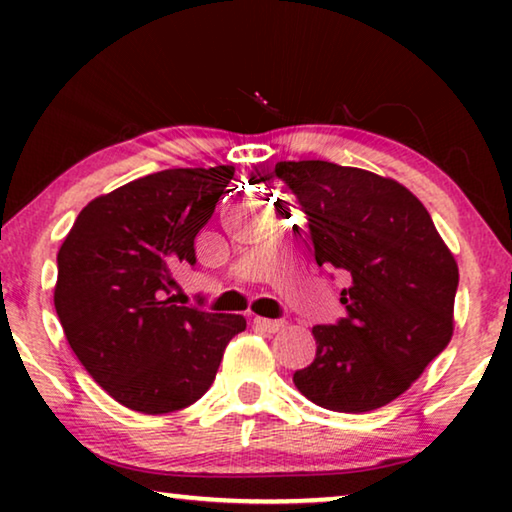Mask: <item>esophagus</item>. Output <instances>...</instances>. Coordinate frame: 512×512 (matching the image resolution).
<instances>
[{
    "label": "esophagus",
    "mask_w": 512,
    "mask_h": 512,
    "mask_svg": "<svg viewBox=\"0 0 512 512\" xmlns=\"http://www.w3.org/2000/svg\"><path fill=\"white\" fill-rule=\"evenodd\" d=\"M254 326L261 328L265 333H279L284 328V321L282 319H265V317H256L254 319Z\"/></svg>",
    "instance_id": "obj_1"
}]
</instances>
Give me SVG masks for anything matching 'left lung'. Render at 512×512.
<instances>
[{"label":"left lung","mask_w":512,"mask_h":512,"mask_svg":"<svg viewBox=\"0 0 512 512\" xmlns=\"http://www.w3.org/2000/svg\"><path fill=\"white\" fill-rule=\"evenodd\" d=\"M275 177L307 214L317 263L349 282L347 317L312 328L317 356L293 384L326 410L382 408L452 340L457 261L396 179L326 160H282Z\"/></svg>","instance_id":"8db88e82"}]
</instances>
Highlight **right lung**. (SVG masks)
Returning a JSON list of instances; mask_svg holds the SVG:
<instances>
[{
    "label": "right lung",
    "instance_id": "obj_1",
    "mask_svg": "<svg viewBox=\"0 0 512 512\" xmlns=\"http://www.w3.org/2000/svg\"><path fill=\"white\" fill-rule=\"evenodd\" d=\"M235 177L233 165L146 174L90 200L58 251L55 312L88 375L125 408L165 415L212 387L242 314L165 298Z\"/></svg>",
    "mask_w": 512,
    "mask_h": 512
}]
</instances>
